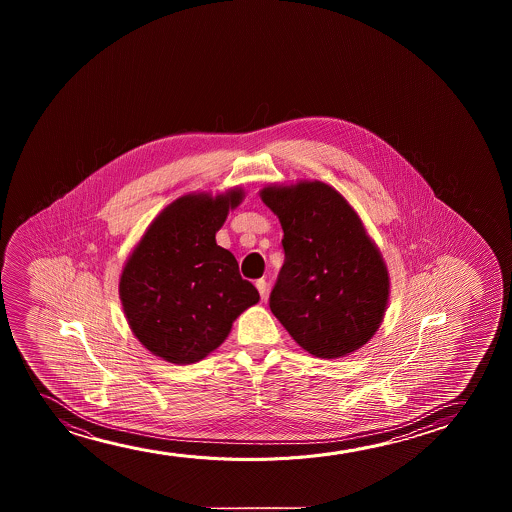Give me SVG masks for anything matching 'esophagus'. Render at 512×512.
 I'll return each instance as SVG.
<instances>
[{
	"mask_svg": "<svg viewBox=\"0 0 512 512\" xmlns=\"http://www.w3.org/2000/svg\"><path fill=\"white\" fill-rule=\"evenodd\" d=\"M255 287H257V290H259L260 297H262V299H266V297H267V281L262 280V278H260V280L255 281Z\"/></svg>",
	"mask_w": 512,
	"mask_h": 512,
	"instance_id": "esophagus-1",
	"label": "esophagus"
}]
</instances>
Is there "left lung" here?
I'll return each mask as SVG.
<instances>
[{
    "instance_id": "8db88e82",
    "label": "left lung",
    "mask_w": 512,
    "mask_h": 512,
    "mask_svg": "<svg viewBox=\"0 0 512 512\" xmlns=\"http://www.w3.org/2000/svg\"><path fill=\"white\" fill-rule=\"evenodd\" d=\"M260 199L280 218L285 262L269 306L313 357L341 358L383 322L390 274L351 204L318 180L266 185Z\"/></svg>"
}]
</instances>
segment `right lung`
<instances>
[{"instance_id": "right-lung-1", "label": "right lung", "mask_w": 512, "mask_h": 512, "mask_svg": "<svg viewBox=\"0 0 512 512\" xmlns=\"http://www.w3.org/2000/svg\"><path fill=\"white\" fill-rule=\"evenodd\" d=\"M241 187L178 197L148 225L122 267L120 302L134 336L155 357L196 364L224 343L232 323L260 299L238 260L217 245Z\"/></svg>"}]
</instances>
